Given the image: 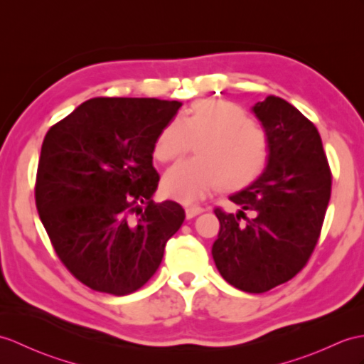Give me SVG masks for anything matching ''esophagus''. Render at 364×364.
Returning <instances> with one entry per match:
<instances>
[{
  "instance_id": "1",
  "label": "esophagus",
  "mask_w": 364,
  "mask_h": 364,
  "mask_svg": "<svg viewBox=\"0 0 364 364\" xmlns=\"http://www.w3.org/2000/svg\"><path fill=\"white\" fill-rule=\"evenodd\" d=\"M203 210H205V209L200 208V206H189V208H186V217L192 218V217H196V215L201 214Z\"/></svg>"
}]
</instances>
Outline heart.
<instances>
[{
  "label": "heart",
  "mask_w": 364,
  "mask_h": 364,
  "mask_svg": "<svg viewBox=\"0 0 364 364\" xmlns=\"http://www.w3.org/2000/svg\"><path fill=\"white\" fill-rule=\"evenodd\" d=\"M196 141V158L164 173L163 191L176 201H197L210 191L247 188L265 171L269 142L265 130L230 100H196L180 119H171L154 142L161 163L181 156Z\"/></svg>",
  "instance_id": "obj_1"
}]
</instances>
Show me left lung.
Returning a JSON list of instances; mask_svg holds the SVG:
<instances>
[{
    "label": "left lung",
    "instance_id": "obj_1",
    "mask_svg": "<svg viewBox=\"0 0 364 364\" xmlns=\"http://www.w3.org/2000/svg\"><path fill=\"white\" fill-rule=\"evenodd\" d=\"M269 142L264 173L222 208L213 257L225 281L265 293L296 276L314 252L331 200L332 173L319 133L298 108L277 96L252 107ZM249 215L247 216L246 214Z\"/></svg>",
    "mask_w": 364,
    "mask_h": 364
}]
</instances>
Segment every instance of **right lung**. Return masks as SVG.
I'll use <instances>...</instances> for the list:
<instances>
[{"label": "right lung", "mask_w": 364, "mask_h": 364, "mask_svg": "<svg viewBox=\"0 0 364 364\" xmlns=\"http://www.w3.org/2000/svg\"><path fill=\"white\" fill-rule=\"evenodd\" d=\"M178 100L95 97L48 130L36 205L62 264L91 290L124 296L155 274L184 222L175 201L155 203L154 142Z\"/></svg>", "instance_id": "right-lung-1"}]
</instances>
